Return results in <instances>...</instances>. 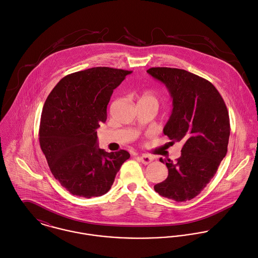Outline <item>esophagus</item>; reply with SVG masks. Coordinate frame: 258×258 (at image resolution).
I'll list each match as a JSON object with an SVG mask.
<instances>
[{
    "label": "esophagus",
    "instance_id": "34e87169",
    "mask_svg": "<svg viewBox=\"0 0 258 258\" xmlns=\"http://www.w3.org/2000/svg\"><path fill=\"white\" fill-rule=\"evenodd\" d=\"M152 160H153V158H152L151 156H149V155L144 154V155L140 156V161H141L143 164H145V165H147V164L151 163V162H152Z\"/></svg>",
    "mask_w": 258,
    "mask_h": 258
}]
</instances>
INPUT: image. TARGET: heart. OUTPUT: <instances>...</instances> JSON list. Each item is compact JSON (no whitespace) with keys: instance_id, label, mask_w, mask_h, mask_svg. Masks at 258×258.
<instances>
[{"instance_id":"heart-1","label":"heart","mask_w":258,"mask_h":258,"mask_svg":"<svg viewBox=\"0 0 258 258\" xmlns=\"http://www.w3.org/2000/svg\"><path fill=\"white\" fill-rule=\"evenodd\" d=\"M138 103H150V104H153V105H155V106L158 107L159 99H158L157 95L154 94L153 92H151V91H146V92H143V93L140 95Z\"/></svg>"}]
</instances>
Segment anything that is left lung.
Segmentation results:
<instances>
[{
  "label": "left lung",
  "mask_w": 258,
  "mask_h": 258,
  "mask_svg": "<svg viewBox=\"0 0 258 258\" xmlns=\"http://www.w3.org/2000/svg\"><path fill=\"white\" fill-rule=\"evenodd\" d=\"M171 95V116L163 129L173 143L181 141V156L160 162L167 178L154 186L161 196L177 202L191 200L210 182L227 153L229 115L223 98L208 80L182 69L155 67L147 70Z\"/></svg>",
  "instance_id": "8db88e82"
}]
</instances>
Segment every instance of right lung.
I'll return each instance as SVG.
<instances>
[{
    "label": "right lung",
    "mask_w": 258,
    "mask_h": 258,
    "mask_svg": "<svg viewBox=\"0 0 258 258\" xmlns=\"http://www.w3.org/2000/svg\"><path fill=\"white\" fill-rule=\"evenodd\" d=\"M132 71L95 67L67 75L43 107L39 141L49 168L71 194L91 198L107 193L129 159L125 150L106 152L97 131L107 119L113 90Z\"/></svg>",
    "instance_id": "add662e5"
}]
</instances>
